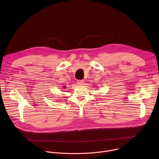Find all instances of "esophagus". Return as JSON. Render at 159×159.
I'll use <instances>...</instances> for the list:
<instances>
[{
	"label": "esophagus",
	"mask_w": 159,
	"mask_h": 159,
	"mask_svg": "<svg viewBox=\"0 0 159 159\" xmlns=\"http://www.w3.org/2000/svg\"><path fill=\"white\" fill-rule=\"evenodd\" d=\"M84 80H77V84H78L79 85H82V84H84Z\"/></svg>",
	"instance_id": "1"
}]
</instances>
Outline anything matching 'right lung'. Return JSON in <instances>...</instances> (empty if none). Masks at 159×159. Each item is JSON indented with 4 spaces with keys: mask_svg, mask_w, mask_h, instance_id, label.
Here are the masks:
<instances>
[{
    "mask_svg": "<svg viewBox=\"0 0 159 159\" xmlns=\"http://www.w3.org/2000/svg\"><path fill=\"white\" fill-rule=\"evenodd\" d=\"M65 88H64V89H65Z\"/></svg>",
    "mask_w": 159,
    "mask_h": 159,
    "instance_id": "1",
    "label": "right lung"
}]
</instances>
